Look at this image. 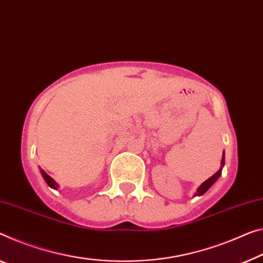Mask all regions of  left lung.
Here are the masks:
<instances>
[{
	"mask_svg": "<svg viewBox=\"0 0 263 263\" xmlns=\"http://www.w3.org/2000/svg\"><path fill=\"white\" fill-rule=\"evenodd\" d=\"M223 165H224V153H223V155H222V160H221V168L219 169V171H217L215 174H214L213 176H211L209 177L208 180H205L203 183H202L199 188H197V191H196V193H195V196H201V195H203V194L208 191L209 188L212 187V185L216 182V180L219 179L220 177V175H221V173H222V168H223Z\"/></svg>",
	"mask_w": 263,
	"mask_h": 263,
	"instance_id": "left-lung-1",
	"label": "left lung"
}]
</instances>
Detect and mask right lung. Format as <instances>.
Returning <instances> with one entry per match:
<instances>
[{
    "label": "right lung",
    "instance_id": "right-lung-1",
    "mask_svg": "<svg viewBox=\"0 0 263 263\" xmlns=\"http://www.w3.org/2000/svg\"><path fill=\"white\" fill-rule=\"evenodd\" d=\"M41 174H42V176H43V179H44V181H46V182H47V184H48V185H49V187H50V188H54V189H58V188H59V184H58V183H56V182H55V181H54V180H52V179H51V177H50L49 175H48V174H47L46 172H44V171H42V169H41Z\"/></svg>",
    "mask_w": 263,
    "mask_h": 263
}]
</instances>
